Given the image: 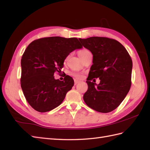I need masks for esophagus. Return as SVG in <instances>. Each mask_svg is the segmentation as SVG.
Returning a JSON list of instances; mask_svg holds the SVG:
<instances>
[{
  "instance_id": "esophagus-1",
  "label": "esophagus",
  "mask_w": 150,
  "mask_h": 150,
  "mask_svg": "<svg viewBox=\"0 0 150 150\" xmlns=\"http://www.w3.org/2000/svg\"><path fill=\"white\" fill-rule=\"evenodd\" d=\"M79 82V81L77 80V79H74V85H76Z\"/></svg>"
}]
</instances>
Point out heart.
<instances>
[{
  "label": "heart",
  "instance_id": "obj_1",
  "mask_svg": "<svg viewBox=\"0 0 150 150\" xmlns=\"http://www.w3.org/2000/svg\"><path fill=\"white\" fill-rule=\"evenodd\" d=\"M88 53H90V51L88 50L87 49H82L81 50L79 51L78 54L79 57H80L81 59L83 58L85 55L87 54ZM70 74H71L73 77H74L77 79H81L83 78V73L81 72H78V71H72L71 73H70Z\"/></svg>",
  "mask_w": 150,
  "mask_h": 150
}]
</instances>
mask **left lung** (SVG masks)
Returning a JSON list of instances; mask_svg holds the SVG:
<instances>
[{"label":"left lung","instance_id":"1","mask_svg":"<svg viewBox=\"0 0 150 150\" xmlns=\"http://www.w3.org/2000/svg\"><path fill=\"white\" fill-rule=\"evenodd\" d=\"M93 55L84 94L85 103L95 111L107 113L120 105L131 85L132 59L120 42L103 37L79 39ZM94 78H99L98 85ZM93 79V82L91 81Z\"/></svg>","mask_w":150,"mask_h":150}]
</instances>
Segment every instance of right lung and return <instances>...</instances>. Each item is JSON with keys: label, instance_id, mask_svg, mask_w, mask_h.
<instances>
[{"label": "right lung", "instance_id": "add662e5", "mask_svg": "<svg viewBox=\"0 0 150 150\" xmlns=\"http://www.w3.org/2000/svg\"><path fill=\"white\" fill-rule=\"evenodd\" d=\"M77 38L48 37L32 41L21 58V85L24 97L35 111L45 112L59 106L74 85L67 75L63 81L55 79L67 56L81 48Z\"/></svg>", "mask_w": 150, "mask_h": 150}]
</instances>
